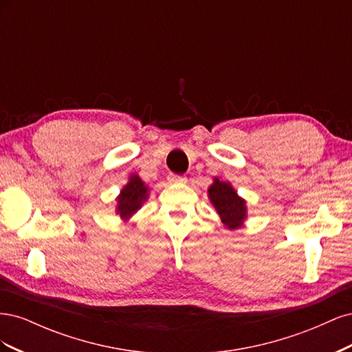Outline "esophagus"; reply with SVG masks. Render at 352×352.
Instances as JSON below:
<instances>
[{"label":"esophagus","mask_w":352,"mask_h":352,"mask_svg":"<svg viewBox=\"0 0 352 352\" xmlns=\"http://www.w3.org/2000/svg\"><path fill=\"white\" fill-rule=\"evenodd\" d=\"M167 180H168L170 184H186V177L185 176L175 175V173H170L167 176Z\"/></svg>","instance_id":"1"}]
</instances>
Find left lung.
I'll use <instances>...</instances> for the list:
<instances>
[{
    "label": "left lung",
    "instance_id": "left-lung-1",
    "mask_svg": "<svg viewBox=\"0 0 352 352\" xmlns=\"http://www.w3.org/2000/svg\"><path fill=\"white\" fill-rule=\"evenodd\" d=\"M208 198L219 212L221 223L228 229L233 230L243 225V220L247 219L245 199L236 194L229 182H223L219 177H214L212 185L208 188Z\"/></svg>",
    "mask_w": 352,
    "mask_h": 352
}]
</instances>
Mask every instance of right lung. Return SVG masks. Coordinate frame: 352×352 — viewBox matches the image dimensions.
Masks as SVG:
<instances>
[{
  "instance_id": "right-lung-1",
  "label": "right lung",
  "mask_w": 352,
  "mask_h": 352,
  "mask_svg": "<svg viewBox=\"0 0 352 352\" xmlns=\"http://www.w3.org/2000/svg\"><path fill=\"white\" fill-rule=\"evenodd\" d=\"M146 198L148 186L140 176L132 175L129 177V182L120 190V195L117 197L116 212L120 216L122 220H129L141 208Z\"/></svg>"
}]
</instances>
